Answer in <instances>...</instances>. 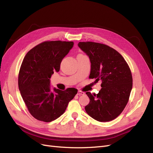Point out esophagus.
<instances>
[{
	"label": "esophagus",
	"instance_id": "1",
	"mask_svg": "<svg viewBox=\"0 0 153 153\" xmlns=\"http://www.w3.org/2000/svg\"><path fill=\"white\" fill-rule=\"evenodd\" d=\"M85 93L84 92H82V91H78V93H77V95H78V96H81V95H84Z\"/></svg>",
	"mask_w": 153,
	"mask_h": 153
}]
</instances>
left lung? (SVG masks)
I'll use <instances>...</instances> for the list:
<instances>
[{
	"label": "left lung",
	"instance_id": "obj_1",
	"mask_svg": "<svg viewBox=\"0 0 153 153\" xmlns=\"http://www.w3.org/2000/svg\"><path fill=\"white\" fill-rule=\"evenodd\" d=\"M78 46L89 57L90 78L101 80L98 94L87 92L90 102L87 114L100 122L117 117L127 105L132 89V75L122 55L108 46L94 42H79Z\"/></svg>",
	"mask_w": 153,
	"mask_h": 153
}]
</instances>
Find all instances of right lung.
Segmentation results:
<instances>
[{
  "label": "right lung",
  "instance_id": "1",
  "mask_svg": "<svg viewBox=\"0 0 153 153\" xmlns=\"http://www.w3.org/2000/svg\"><path fill=\"white\" fill-rule=\"evenodd\" d=\"M73 41H45L26 54L20 69L18 87L29 112L44 122L62 115L69 101L77 94L75 88L52 89L50 78L59 72L63 58L73 48Z\"/></svg>",
  "mask_w": 153,
  "mask_h": 153
}]
</instances>
